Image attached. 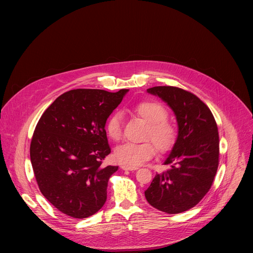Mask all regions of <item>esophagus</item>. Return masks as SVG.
Returning a JSON list of instances; mask_svg holds the SVG:
<instances>
[{"mask_svg": "<svg viewBox=\"0 0 253 253\" xmlns=\"http://www.w3.org/2000/svg\"><path fill=\"white\" fill-rule=\"evenodd\" d=\"M121 168L123 170H129V171H133V170L137 169V167H132V166H127V165H122Z\"/></svg>", "mask_w": 253, "mask_h": 253, "instance_id": "obj_1", "label": "esophagus"}]
</instances>
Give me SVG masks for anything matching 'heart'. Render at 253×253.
<instances>
[{
    "instance_id": "1",
    "label": "heart",
    "mask_w": 253,
    "mask_h": 253,
    "mask_svg": "<svg viewBox=\"0 0 253 253\" xmlns=\"http://www.w3.org/2000/svg\"><path fill=\"white\" fill-rule=\"evenodd\" d=\"M134 112L149 124L144 138L151 139L155 144L159 153L165 154L174 147L177 138L176 130L170 123L165 121L168 117V113L160 102L153 100L142 101L135 106ZM105 131L113 140H119L121 138V114L117 112L109 117L105 124ZM150 141L142 143L127 142L115 149L114 158L119 163L135 167L149 161L155 156L156 149Z\"/></svg>"
}]
</instances>
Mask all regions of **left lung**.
<instances>
[{"mask_svg":"<svg viewBox=\"0 0 253 253\" xmlns=\"http://www.w3.org/2000/svg\"><path fill=\"white\" fill-rule=\"evenodd\" d=\"M147 91L173 111L178 132L163 163L169 169L156 174L144 196L158 210L180 213L200 202L213 182L219 157L217 125L208 106L191 92L172 86Z\"/></svg>","mask_w":253,"mask_h":253,"instance_id":"1","label":"left lung"}]
</instances>
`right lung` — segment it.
I'll list each match as a JSON object with an SVG mask.
<instances>
[{
    "label": "right lung",
    "mask_w": 253,
    "mask_h": 253,
    "mask_svg": "<svg viewBox=\"0 0 253 253\" xmlns=\"http://www.w3.org/2000/svg\"><path fill=\"white\" fill-rule=\"evenodd\" d=\"M128 91L71 90L40 118L31 161L40 191L62 213L86 218L104 205L109 179L118 170L101 166L111 153L104 127Z\"/></svg>",
    "instance_id": "right-lung-1"
}]
</instances>
